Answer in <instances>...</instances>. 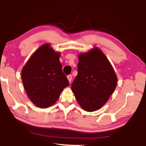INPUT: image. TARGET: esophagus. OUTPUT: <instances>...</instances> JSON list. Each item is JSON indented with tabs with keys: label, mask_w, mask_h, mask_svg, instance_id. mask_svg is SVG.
Here are the masks:
<instances>
[{
	"label": "esophagus",
	"mask_w": 146,
	"mask_h": 146,
	"mask_svg": "<svg viewBox=\"0 0 146 146\" xmlns=\"http://www.w3.org/2000/svg\"><path fill=\"white\" fill-rule=\"evenodd\" d=\"M67 78H68V81H69V82L70 83H71V79H72V76L71 75H68L67 76Z\"/></svg>",
	"instance_id": "esophagus-1"
}]
</instances>
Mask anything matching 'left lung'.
I'll return each instance as SVG.
<instances>
[{
  "instance_id": "8db88e82",
  "label": "left lung",
  "mask_w": 146,
  "mask_h": 146,
  "mask_svg": "<svg viewBox=\"0 0 146 146\" xmlns=\"http://www.w3.org/2000/svg\"><path fill=\"white\" fill-rule=\"evenodd\" d=\"M117 85L114 69L99 48L79 54L78 75L71 90L84 110L93 112L99 110L108 102Z\"/></svg>"
}]
</instances>
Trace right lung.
<instances>
[{
    "label": "right lung",
    "instance_id": "obj_1",
    "mask_svg": "<svg viewBox=\"0 0 146 146\" xmlns=\"http://www.w3.org/2000/svg\"><path fill=\"white\" fill-rule=\"evenodd\" d=\"M60 53L49 43L44 44L32 54L22 70L24 88L31 102L40 108L55 104L69 82L62 70Z\"/></svg>",
    "mask_w": 146,
    "mask_h": 146
}]
</instances>
